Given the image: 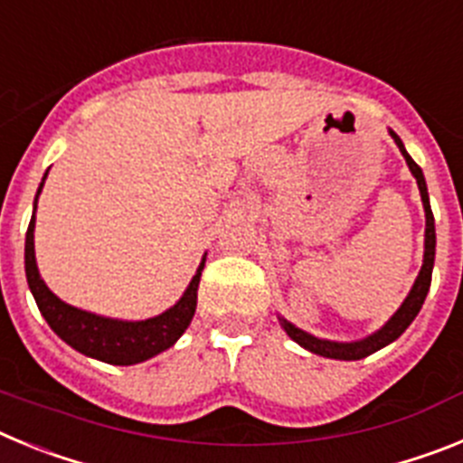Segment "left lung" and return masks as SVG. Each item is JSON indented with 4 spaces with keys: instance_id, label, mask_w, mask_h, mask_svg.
I'll list each match as a JSON object with an SVG mask.
<instances>
[{
    "instance_id": "left-lung-1",
    "label": "left lung",
    "mask_w": 463,
    "mask_h": 463,
    "mask_svg": "<svg viewBox=\"0 0 463 463\" xmlns=\"http://www.w3.org/2000/svg\"><path fill=\"white\" fill-rule=\"evenodd\" d=\"M390 137L394 138V143L399 146L401 155L406 159L408 169L411 174L415 175L417 187H420V196H422V206H424V218H427V229H424V260H422V269L417 273L415 282H412L411 292L408 297L403 298V304L399 306L394 315H392L390 320L384 322L378 331H373L371 336L366 338H359V341H350V343H341V341H326V338H317L308 331L298 329L294 326L292 322L285 320L282 315H278V322L280 326L285 329L289 338L294 343H298L301 347H306L308 353L313 354H320V357L326 359H343V362H357V359L369 357V354L378 353L380 347L390 345L394 343L396 338L403 334V331L411 326V322L415 320L420 308H422L424 298H427L429 288H431V271H433V260H436V227H433V213H431V203H429V192H427V181H424V174L422 169L415 165V159L408 155L406 146L396 137V132L390 129Z\"/></svg>"
}]
</instances>
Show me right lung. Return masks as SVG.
<instances>
[{
    "label": "right lung",
    "mask_w": 463,
    "mask_h": 463,
    "mask_svg": "<svg viewBox=\"0 0 463 463\" xmlns=\"http://www.w3.org/2000/svg\"><path fill=\"white\" fill-rule=\"evenodd\" d=\"M46 175L36 190L30 227H27V236H24V276H27V285L34 294L36 306L51 325V329L67 345L79 350L85 357L99 359V362L113 364V366H132V364H141L169 350L185 334L192 317H194L196 289H199V280H202L206 255L202 257V264L192 276L183 297L169 310L148 317V320H116V317H104V315L88 313L83 308L64 304L62 298L55 297L43 282L34 255V213Z\"/></svg>",
    "instance_id": "1"
}]
</instances>
